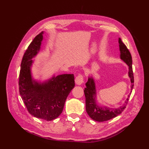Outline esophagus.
Instances as JSON below:
<instances>
[{
	"label": "esophagus",
	"mask_w": 149,
	"mask_h": 149,
	"mask_svg": "<svg viewBox=\"0 0 149 149\" xmlns=\"http://www.w3.org/2000/svg\"><path fill=\"white\" fill-rule=\"evenodd\" d=\"M75 84L77 85H81L83 83V77L82 75H79L78 76L76 77L75 79Z\"/></svg>",
	"instance_id": "esophagus-1"
}]
</instances>
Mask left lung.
I'll return each mask as SVG.
<instances>
[{"mask_svg":"<svg viewBox=\"0 0 149 149\" xmlns=\"http://www.w3.org/2000/svg\"><path fill=\"white\" fill-rule=\"evenodd\" d=\"M119 50L120 52V58L126 65L128 66V76L131 81V92L134 86V76L132 72V60L130 52L129 51L127 47L120 38H118ZM86 88H84V92L86 97V110L88 115L91 119L97 122H105L107 120L112 119L121 114L125 109L126 104H127L130 94L128 95L127 99L122 106H120L116 108L109 107L104 105H101L99 103L97 99V89L95 79L92 74H90L88 77L86 82Z\"/></svg>","mask_w":149,"mask_h":149,"instance_id":"left-lung-1","label":"left lung"}]
</instances>
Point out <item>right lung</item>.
Instances as JSON below:
<instances>
[{"instance_id": "1", "label": "right lung", "mask_w": 149, "mask_h": 149, "mask_svg": "<svg viewBox=\"0 0 149 149\" xmlns=\"http://www.w3.org/2000/svg\"><path fill=\"white\" fill-rule=\"evenodd\" d=\"M43 32L37 35L25 52L19 75V92L31 115L51 121L61 115L66 98L75 86L74 74H61L45 81L34 78L33 59L41 50Z\"/></svg>"}]
</instances>
